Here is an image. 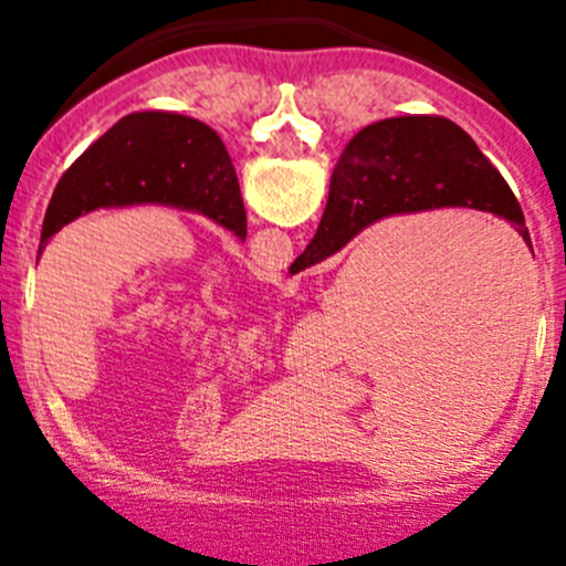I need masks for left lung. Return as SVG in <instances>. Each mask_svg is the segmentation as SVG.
Wrapping results in <instances>:
<instances>
[{
	"label": "left lung",
	"mask_w": 566,
	"mask_h": 566,
	"mask_svg": "<svg viewBox=\"0 0 566 566\" xmlns=\"http://www.w3.org/2000/svg\"><path fill=\"white\" fill-rule=\"evenodd\" d=\"M125 205L191 210L247 241V208L230 153L213 128L193 117L136 112L112 125L56 182L40 251L78 216Z\"/></svg>",
	"instance_id": "obj_1"
}]
</instances>
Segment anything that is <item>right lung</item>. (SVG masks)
Here are the masks:
<instances>
[{"mask_svg":"<svg viewBox=\"0 0 566 566\" xmlns=\"http://www.w3.org/2000/svg\"><path fill=\"white\" fill-rule=\"evenodd\" d=\"M436 208L501 216L531 243L515 193L460 125L427 114L367 125L339 156L315 238L290 273L336 254L364 227L386 216Z\"/></svg>","mask_w":566,"mask_h":566,"instance_id":"add662e5","label":"right lung"}]
</instances>
